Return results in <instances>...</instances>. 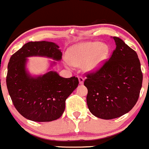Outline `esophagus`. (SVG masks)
Segmentation results:
<instances>
[{
	"mask_svg": "<svg viewBox=\"0 0 149 149\" xmlns=\"http://www.w3.org/2000/svg\"><path fill=\"white\" fill-rule=\"evenodd\" d=\"M78 79H79V84L82 85V84H83V82H84V78L82 77H78Z\"/></svg>",
	"mask_w": 149,
	"mask_h": 149,
	"instance_id": "1",
	"label": "esophagus"
}]
</instances>
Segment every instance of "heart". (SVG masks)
<instances>
[{"instance_id":"heart-1","label":"heart","mask_w":149,"mask_h":149,"mask_svg":"<svg viewBox=\"0 0 149 149\" xmlns=\"http://www.w3.org/2000/svg\"><path fill=\"white\" fill-rule=\"evenodd\" d=\"M109 48L101 42H85L75 45L69 51V59L72 65H83L86 72H93L101 67L108 56ZM67 63L68 65H71Z\"/></svg>"}]
</instances>
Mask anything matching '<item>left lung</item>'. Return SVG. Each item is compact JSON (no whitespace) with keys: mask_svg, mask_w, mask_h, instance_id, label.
<instances>
[{"mask_svg":"<svg viewBox=\"0 0 149 149\" xmlns=\"http://www.w3.org/2000/svg\"><path fill=\"white\" fill-rule=\"evenodd\" d=\"M116 49L95 72L87 74V104L98 118L111 120L129 112L142 87L143 74L136 52L120 38L113 37Z\"/></svg>","mask_w":149,"mask_h":149,"instance_id":"left-lung-1","label":"left lung"}]
</instances>
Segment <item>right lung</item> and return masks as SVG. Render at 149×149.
I'll use <instances>...</instances> for the list:
<instances>
[{
	"label": "right lung",
	"instance_id": "right-lung-1",
	"mask_svg": "<svg viewBox=\"0 0 149 149\" xmlns=\"http://www.w3.org/2000/svg\"><path fill=\"white\" fill-rule=\"evenodd\" d=\"M53 59L51 67L61 61L62 53L55 42H29L11 56L6 85L17 111L35 122H51L59 118L65 109L66 99L78 86L77 77L64 78L56 71L33 76L26 69L28 57Z\"/></svg>",
	"mask_w": 149,
	"mask_h": 149
}]
</instances>
